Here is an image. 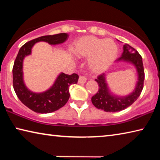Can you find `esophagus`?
Wrapping results in <instances>:
<instances>
[{"label":"esophagus","mask_w":160,"mask_h":160,"mask_svg":"<svg viewBox=\"0 0 160 160\" xmlns=\"http://www.w3.org/2000/svg\"><path fill=\"white\" fill-rule=\"evenodd\" d=\"M87 81V77L85 75H80V78H79V80H78V82H79V83H81V84H83L85 83Z\"/></svg>","instance_id":"34e87169"}]
</instances>
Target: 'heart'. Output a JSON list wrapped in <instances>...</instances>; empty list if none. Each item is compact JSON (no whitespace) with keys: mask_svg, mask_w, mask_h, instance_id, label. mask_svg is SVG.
<instances>
[{"mask_svg":"<svg viewBox=\"0 0 160 160\" xmlns=\"http://www.w3.org/2000/svg\"><path fill=\"white\" fill-rule=\"evenodd\" d=\"M72 52L78 57H90V66L99 72L112 64L118 53L117 46L111 39L87 35L74 42Z\"/></svg>","mask_w":160,"mask_h":160,"instance_id":"b5f03b06","label":"heart"}]
</instances>
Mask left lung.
Listing matches in <instances>:
<instances>
[{
	"label": "left lung",
	"mask_w": 160,
	"mask_h": 160,
	"mask_svg": "<svg viewBox=\"0 0 160 160\" xmlns=\"http://www.w3.org/2000/svg\"><path fill=\"white\" fill-rule=\"evenodd\" d=\"M123 60L129 61L136 67L138 73V81L135 90L128 96L119 97L110 94L105 80L104 73L100 74L95 79L98 83L99 90L92 97V102L94 107L107 112H120L131 106L136 101L142 92L144 85L145 71L143 68L142 56L138 51L128 44L123 46L122 56L117 59V61Z\"/></svg>",
	"instance_id": "obj_1"
}]
</instances>
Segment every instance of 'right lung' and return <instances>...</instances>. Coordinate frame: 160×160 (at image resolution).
<instances>
[{
  "instance_id": "add662e5",
  "label": "right lung",
  "mask_w": 160,
  "mask_h": 160,
  "mask_svg": "<svg viewBox=\"0 0 160 160\" xmlns=\"http://www.w3.org/2000/svg\"><path fill=\"white\" fill-rule=\"evenodd\" d=\"M68 34L61 33L47 35L32 39L20 48L12 68L13 88L19 99L29 109L37 113L53 112L63 107L70 97L69 87L78 82L79 76L76 73H61L54 85L42 93H34L26 88L22 78V62L26 56L31 53L32 47L38 42H46L49 44H61L67 40Z\"/></svg>"
}]
</instances>
